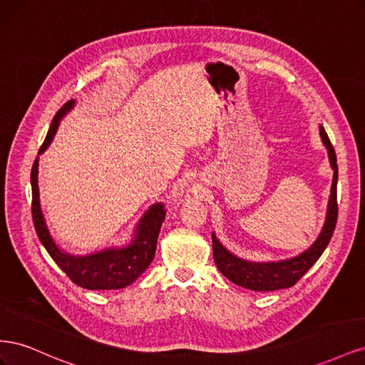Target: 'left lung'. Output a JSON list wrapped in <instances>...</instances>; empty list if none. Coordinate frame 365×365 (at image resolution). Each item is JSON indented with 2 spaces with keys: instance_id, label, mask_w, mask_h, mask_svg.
I'll list each match as a JSON object with an SVG mask.
<instances>
[{
  "instance_id": "left-lung-1",
  "label": "left lung",
  "mask_w": 365,
  "mask_h": 365,
  "mask_svg": "<svg viewBox=\"0 0 365 365\" xmlns=\"http://www.w3.org/2000/svg\"><path fill=\"white\" fill-rule=\"evenodd\" d=\"M319 137L324 148L327 149V157L330 168L334 170L332 187H330L329 202L326 210V219L322 231L314 244L304 250L303 252L297 254L291 259H283L277 262H251L237 257L236 254L227 250L220 240L212 233L213 242V257L219 272L227 277L230 282L236 283L242 288L251 291L267 292L291 288L303 275L311 269L312 264L319 259L329 245L330 237L334 235V230L338 219V204H336V182H338V165L336 155L332 143H330L324 128L319 125Z\"/></svg>"
}]
</instances>
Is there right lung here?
Wrapping results in <instances>:
<instances>
[{
	"label": "right lung",
	"instance_id": "obj_1",
	"mask_svg": "<svg viewBox=\"0 0 365 365\" xmlns=\"http://www.w3.org/2000/svg\"><path fill=\"white\" fill-rule=\"evenodd\" d=\"M76 106V101H68L58 114L54 115L51 126L47 132L38 155L47 150L51 141L56 135L61 120L67 115ZM39 157L33 163L31 168V216L33 224L36 228V235L43 248L51 256V259L58 263V267L68 275L71 282H74L81 288L90 291H108V289H123L130 283H134L140 275L146 271V268L153 260L157 248V240L160 235V228L163 220L165 219V207L163 202L152 204L143 216L130 236V240L125 245H113L105 250L76 256V254L63 251L56 240L53 239L46 216L42 213L41 197H39Z\"/></svg>",
	"mask_w": 365,
	"mask_h": 365
}]
</instances>
